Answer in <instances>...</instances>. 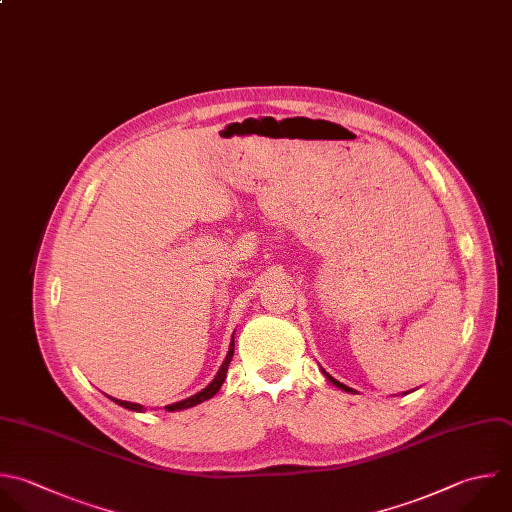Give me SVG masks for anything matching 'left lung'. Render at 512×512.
Masks as SVG:
<instances>
[{
  "mask_svg": "<svg viewBox=\"0 0 512 512\" xmlns=\"http://www.w3.org/2000/svg\"><path fill=\"white\" fill-rule=\"evenodd\" d=\"M322 372H324V376H326V378H328V380H330L334 386H338V388H342V390H346V392H352V388H348L346 384H342V382H338L336 378H332V376H330L326 370H322Z\"/></svg>",
  "mask_w": 512,
  "mask_h": 512,
  "instance_id": "left-lung-1",
  "label": "left lung"
}]
</instances>
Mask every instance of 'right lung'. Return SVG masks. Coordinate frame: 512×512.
<instances>
[{
    "label": "right lung",
    "instance_id": "obj_1",
    "mask_svg": "<svg viewBox=\"0 0 512 512\" xmlns=\"http://www.w3.org/2000/svg\"><path fill=\"white\" fill-rule=\"evenodd\" d=\"M232 356H234V334H232V340H230L228 354H226V358H224V362H222V366H220L218 374L214 376V380H212L204 390H200L198 394H194V396H190V398H186V400H180V402L168 404V406H164V408H166L168 412H176V410L192 408V406H196V404H200V402H204V400L212 398V396L220 390V386L224 384V380H226V372H228V366H230V362H232ZM112 400H114L116 404H120V406L128 408V410H134V412H142V410H144V406H142V404H136V402H126V400H116V398H112Z\"/></svg>",
    "mask_w": 512,
    "mask_h": 512
}]
</instances>
